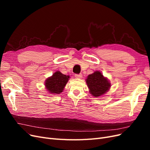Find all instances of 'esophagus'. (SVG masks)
<instances>
[{
    "label": "esophagus",
    "instance_id": "1",
    "mask_svg": "<svg viewBox=\"0 0 150 150\" xmlns=\"http://www.w3.org/2000/svg\"><path fill=\"white\" fill-rule=\"evenodd\" d=\"M83 77V75L81 74H75V78H82Z\"/></svg>",
    "mask_w": 150,
    "mask_h": 150
}]
</instances>
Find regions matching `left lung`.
Wrapping results in <instances>:
<instances>
[{"label":"left lung","mask_w":150,"mask_h":150,"mask_svg":"<svg viewBox=\"0 0 150 150\" xmlns=\"http://www.w3.org/2000/svg\"><path fill=\"white\" fill-rule=\"evenodd\" d=\"M86 81L90 93L96 98L106 93L111 86L108 79L104 78L101 72L98 71L89 74Z\"/></svg>","instance_id":"obj_1"}]
</instances>
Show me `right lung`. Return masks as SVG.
<instances>
[{
	"label": "right lung",
	"instance_id": "1",
	"mask_svg": "<svg viewBox=\"0 0 150 150\" xmlns=\"http://www.w3.org/2000/svg\"><path fill=\"white\" fill-rule=\"evenodd\" d=\"M69 78V76H66L59 71H56L51 77L46 80L45 86L50 93L60 94L62 92Z\"/></svg>",
	"mask_w": 150,
	"mask_h": 150
}]
</instances>
